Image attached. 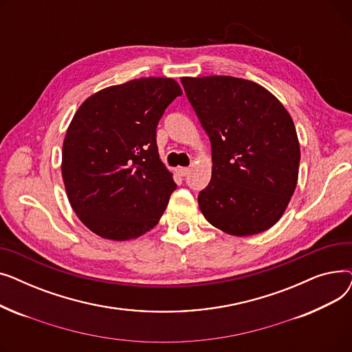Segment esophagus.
<instances>
[{"label":"esophagus","instance_id":"obj_1","mask_svg":"<svg viewBox=\"0 0 352 352\" xmlns=\"http://www.w3.org/2000/svg\"><path fill=\"white\" fill-rule=\"evenodd\" d=\"M177 173H178L181 177H186V175L190 173V168H188V166H179V168H177Z\"/></svg>","mask_w":352,"mask_h":352}]
</instances>
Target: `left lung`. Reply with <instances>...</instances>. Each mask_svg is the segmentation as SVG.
<instances>
[{
	"label": "left lung",
	"instance_id": "8db88e82",
	"mask_svg": "<svg viewBox=\"0 0 352 352\" xmlns=\"http://www.w3.org/2000/svg\"><path fill=\"white\" fill-rule=\"evenodd\" d=\"M181 82L211 141V181L198 195L202 215L234 236L270 230L298 182L300 141L287 108L244 78L182 77Z\"/></svg>",
	"mask_w": 352,
	"mask_h": 352
}]
</instances>
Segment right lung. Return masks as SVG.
Here are the masks:
<instances>
[{"instance_id":"obj_1","label":"right lung","mask_w":352,"mask_h":352,"mask_svg":"<svg viewBox=\"0 0 352 352\" xmlns=\"http://www.w3.org/2000/svg\"><path fill=\"white\" fill-rule=\"evenodd\" d=\"M181 94L173 78H137L97 91L74 114L61 174L89 231L128 241L158 224L177 186L158 154L157 124Z\"/></svg>"}]
</instances>
